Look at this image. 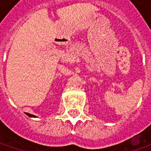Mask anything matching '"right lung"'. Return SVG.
Segmentation results:
<instances>
[{
  "label": "right lung",
  "mask_w": 151,
  "mask_h": 151,
  "mask_svg": "<svg viewBox=\"0 0 151 151\" xmlns=\"http://www.w3.org/2000/svg\"><path fill=\"white\" fill-rule=\"evenodd\" d=\"M27 115L28 116H30V117H35V116H34V115H31V114L27 113Z\"/></svg>",
  "instance_id": "obj_1"
}]
</instances>
